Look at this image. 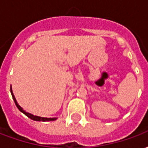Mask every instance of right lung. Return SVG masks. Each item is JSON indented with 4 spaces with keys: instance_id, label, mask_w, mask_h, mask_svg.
I'll return each mask as SVG.
<instances>
[{
    "instance_id": "1",
    "label": "right lung",
    "mask_w": 148,
    "mask_h": 148,
    "mask_svg": "<svg viewBox=\"0 0 148 148\" xmlns=\"http://www.w3.org/2000/svg\"><path fill=\"white\" fill-rule=\"evenodd\" d=\"M10 91H11V94H12V98H13V100H14L15 104H16V107L18 108V109H19L21 112H23L24 115H26L27 117H29L30 119H32V120H33V121H55V120H57V118L56 117H54V118L41 117V116H34L33 114H32V113H29V112H26L25 110H24V109H23L21 106H19V104H18L17 101H16L14 94H13V93H12V86H11V88H10Z\"/></svg>"
}]
</instances>
